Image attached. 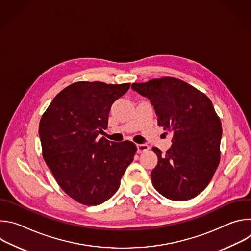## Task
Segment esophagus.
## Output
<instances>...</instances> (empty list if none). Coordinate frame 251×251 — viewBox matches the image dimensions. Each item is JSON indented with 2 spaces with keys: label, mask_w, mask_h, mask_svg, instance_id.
<instances>
[{
  "label": "esophagus",
  "mask_w": 251,
  "mask_h": 251,
  "mask_svg": "<svg viewBox=\"0 0 251 251\" xmlns=\"http://www.w3.org/2000/svg\"><path fill=\"white\" fill-rule=\"evenodd\" d=\"M149 150V146L146 144H138L137 145V152L138 153H142V152H145Z\"/></svg>",
  "instance_id": "obj_1"
}]
</instances>
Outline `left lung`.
Here are the masks:
<instances>
[{"label": "left lung", "mask_w": 251, "mask_h": 251, "mask_svg": "<svg viewBox=\"0 0 251 251\" xmlns=\"http://www.w3.org/2000/svg\"><path fill=\"white\" fill-rule=\"evenodd\" d=\"M132 89L147 97L158 125L173 134L172 146L151 172L154 188L165 198L188 201L209 184L220 163L222 123L209 98L187 82L165 77L133 83Z\"/></svg>", "instance_id": "8db88e82"}]
</instances>
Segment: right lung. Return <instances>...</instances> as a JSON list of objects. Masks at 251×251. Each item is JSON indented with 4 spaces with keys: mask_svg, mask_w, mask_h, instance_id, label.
Listing matches in <instances>:
<instances>
[{
    "mask_svg": "<svg viewBox=\"0 0 251 251\" xmlns=\"http://www.w3.org/2000/svg\"><path fill=\"white\" fill-rule=\"evenodd\" d=\"M129 87L130 83H74L53 98L41 119L44 159L59 187L82 204L110 199L133 161V142L97 138L108 125L112 104Z\"/></svg>",
    "mask_w": 251,
    "mask_h": 251,
    "instance_id": "1",
    "label": "right lung"
}]
</instances>
